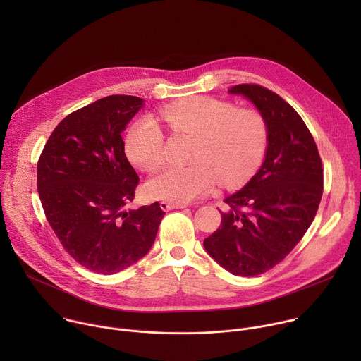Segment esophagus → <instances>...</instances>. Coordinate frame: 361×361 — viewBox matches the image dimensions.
<instances>
[{
  "mask_svg": "<svg viewBox=\"0 0 361 361\" xmlns=\"http://www.w3.org/2000/svg\"><path fill=\"white\" fill-rule=\"evenodd\" d=\"M160 205H161V209L164 212L174 210V209H185L187 207V204H176V202H170V201H161Z\"/></svg>",
  "mask_w": 361,
  "mask_h": 361,
  "instance_id": "esophagus-1",
  "label": "esophagus"
}]
</instances>
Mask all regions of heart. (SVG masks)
Instances as JSON below:
<instances>
[{"label":"heart","mask_w":361,"mask_h":361,"mask_svg":"<svg viewBox=\"0 0 361 361\" xmlns=\"http://www.w3.org/2000/svg\"><path fill=\"white\" fill-rule=\"evenodd\" d=\"M161 117L173 134L192 137L190 166H171L152 177L148 192L163 201L185 204L209 192L219 181L235 187L259 169L267 148L269 126L254 109H237L212 97H188L167 104ZM164 134L151 118L133 124L126 138L131 163L147 173L164 163Z\"/></svg>","instance_id":"obj_1"}]
</instances>
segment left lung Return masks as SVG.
<instances>
[{
    "mask_svg": "<svg viewBox=\"0 0 361 361\" xmlns=\"http://www.w3.org/2000/svg\"><path fill=\"white\" fill-rule=\"evenodd\" d=\"M230 92L247 97L264 116L269 145L259 173L224 200L228 212L204 247L230 273L252 277L283 262L313 223L323 166L310 130L279 94L259 84H238Z\"/></svg>",
    "mask_w": 361,
    "mask_h": 361,
    "instance_id": "1",
    "label": "left lung"
}]
</instances>
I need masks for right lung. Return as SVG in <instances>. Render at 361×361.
<instances>
[{
    "instance_id": "1",
    "label": "right lung",
    "mask_w": 361,
    "mask_h": 361,
    "mask_svg": "<svg viewBox=\"0 0 361 361\" xmlns=\"http://www.w3.org/2000/svg\"><path fill=\"white\" fill-rule=\"evenodd\" d=\"M142 107L134 95H109L68 114L51 133L37 164L45 217L73 259L114 274L149 251L164 212L159 201L126 210L138 176L121 133Z\"/></svg>"
}]
</instances>
